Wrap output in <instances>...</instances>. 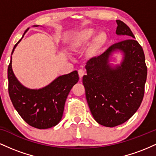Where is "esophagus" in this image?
Segmentation results:
<instances>
[{"instance_id": "1", "label": "esophagus", "mask_w": 156, "mask_h": 156, "mask_svg": "<svg viewBox=\"0 0 156 156\" xmlns=\"http://www.w3.org/2000/svg\"><path fill=\"white\" fill-rule=\"evenodd\" d=\"M84 74H85V71H84L83 69H78V75H79V77L80 78L84 76Z\"/></svg>"}]
</instances>
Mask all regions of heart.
I'll return each mask as SVG.
<instances>
[{"instance_id":"heart-1","label":"heart","mask_w":156,"mask_h":156,"mask_svg":"<svg viewBox=\"0 0 156 156\" xmlns=\"http://www.w3.org/2000/svg\"><path fill=\"white\" fill-rule=\"evenodd\" d=\"M96 34V30L87 28L80 30L72 37L70 40V47L73 51H80L88 45L91 40ZM106 36L105 34L100 33L95 36L89 48V53L94 55L103 48L106 42Z\"/></svg>"}]
</instances>
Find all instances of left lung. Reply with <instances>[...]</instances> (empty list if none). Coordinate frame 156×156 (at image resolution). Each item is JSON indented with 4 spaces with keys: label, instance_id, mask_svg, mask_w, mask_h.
Segmentation results:
<instances>
[{
    "label": "left lung",
    "instance_id": "8db88e82",
    "mask_svg": "<svg viewBox=\"0 0 156 156\" xmlns=\"http://www.w3.org/2000/svg\"><path fill=\"white\" fill-rule=\"evenodd\" d=\"M116 34L128 39L114 44L87 62L83 77L86 98L93 117L105 127L117 126L130 119L142 102L147 69L142 48L130 28L117 20ZM120 51V65L112 66L110 57Z\"/></svg>",
    "mask_w": 156,
    "mask_h": 156
}]
</instances>
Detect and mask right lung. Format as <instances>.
I'll return each instance as SVG.
<instances>
[{
	"label": "right lung",
	"instance_id": "1",
	"mask_svg": "<svg viewBox=\"0 0 156 156\" xmlns=\"http://www.w3.org/2000/svg\"><path fill=\"white\" fill-rule=\"evenodd\" d=\"M28 29L14 46L12 55ZM12 63L11 57L8 67L9 94L15 108L23 120L34 128L47 129L55 126L62 118L68 94L79 80L78 71L58 76L43 88L31 89L24 87L17 80L12 70Z\"/></svg>",
	"mask_w": 156,
	"mask_h": 156
}]
</instances>
